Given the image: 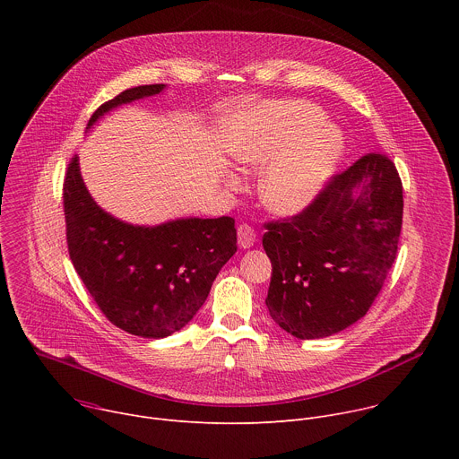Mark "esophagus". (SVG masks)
Instances as JSON below:
<instances>
[{
  "label": "esophagus",
  "mask_w": 459,
  "mask_h": 459,
  "mask_svg": "<svg viewBox=\"0 0 459 459\" xmlns=\"http://www.w3.org/2000/svg\"><path fill=\"white\" fill-rule=\"evenodd\" d=\"M255 243V232L248 225H239L238 227V245L241 248H250Z\"/></svg>",
  "instance_id": "1"
}]
</instances>
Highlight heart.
Segmentation results:
<instances>
[{
	"instance_id": "heart-1",
	"label": "heart",
	"mask_w": 459,
	"mask_h": 459,
	"mask_svg": "<svg viewBox=\"0 0 459 459\" xmlns=\"http://www.w3.org/2000/svg\"><path fill=\"white\" fill-rule=\"evenodd\" d=\"M232 158L261 169L259 200L278 216L307 211L331 185L345 158L343 130L301 100L273 101L252 110L230 140ZM234 181L232 176H229Z\"/></svg>"
}]
</instances>
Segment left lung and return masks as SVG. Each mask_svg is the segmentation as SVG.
<instances>
[{"label":"left lung","mask_w":459,"mask_h":459,"mask_svg":"<svg viewBox=\"0 0 459 459\" xmlns=\"http://www.w3.org/2000/svg\"><path fill=\"white\" fill-rule=\"evenodd\" d=\"M403 186L386 156L367 154L289 221L267 223L271 317L298 340L333 336L361 319L396 259Z\"/></svg>","instance_id":"8db88e82"}]
</instances>
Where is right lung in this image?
Masks as SVG:
<instances>
[{"mask_svg":"<svg viewBox=\"0 0 459 459\" xmlns=\"http://www.w3.org/2000/svg\"><path fill=\"white\" fill-rule=\"evenodd\" d=\"M167 85H142L103 103L89 130L110 110L156 96ZM63 207L73 265L100 310L121 331L167 338L205 303L221 267L236 252L234 220L178 218L160 225H133L103 211L80 172L69 163Z\"/></svg>","mask_w":459,"mask_h":459,"instance_id":"1","label":"right lung"}]
</instances>
